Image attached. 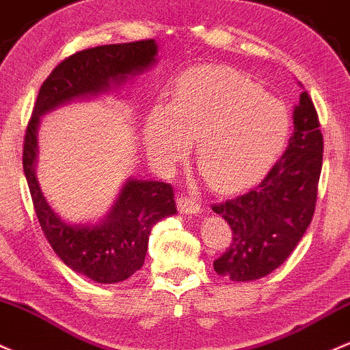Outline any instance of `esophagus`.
Here are the masks:
<instances>
[{"instance_id": "1", "label": "esophagus", "mask_w": 350, "mask_h": 350, "mask_svg": "<svg viewBox=\"0 0 350 350\" xmlns=\"http://www.w3.org/2000/svg\"><path fill=\"white\" fill-rule=\"evenodd\" d=\"M178 210L182 213H188V215H196L202 211V205L200 202H196L193 196H188V195H180L178 198Z\"/></svg>"}]
</instances>
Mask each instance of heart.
<instances>
[{"instance_id": "heart-1", "label": "heart", "mask_w": 350, "mask_h": 350, "mask_svg": "<svg viewBox=\"0 0 350 350\" xmlns=\"http://www.w3.org/2000/svg\"><path fill=\"white\" fill-rule=\"evenodd\" d=\"M291 131L286 105L228 68H198L176 81L170 105H157L145 120L147 150L163 167L190 154L206 182L234 191L260 180L284 150Z\"/></svg>"}]
</instances>
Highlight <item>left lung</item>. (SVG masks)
I'll use <instances>...</instances> for the list:
<instances>
[{
	"mask_svg": "<svg viewBox=\"0 0 350 350\" xmlns=\"http://www.w3.org/2000/svg\"><path fill=\"white\" fill-rule=\"evenodd\" d=\"M308 92L294 109V132L281 159L246 193L211 205L231 228V243L213 261L219 276L254 281L289 258L311 225L323 168V132Z\"/></svg>",
	"mask_w": 350,
	"mask_h": 350,
	"instance_id": "obj_1",
	"label": "left lung"
}]
</instances>
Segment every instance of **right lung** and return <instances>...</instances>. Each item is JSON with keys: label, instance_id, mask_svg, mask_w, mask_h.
Returning a JSON list of instances; mask_svg holds the SVG:
<instances>
[{"label": "right lung", "instance_id": "1", "mask_svg": "<svg viewBox=\"0 0 350 350\" xmlns=\"http://www.w3.org/2000/svg\"><path fill=\"white\" fill-rule=\"evenodd\" d=\"M154 39L105 44L61 61L42 82L23 144V168L42 233L70 269L89 280L113 284L144 266L148 234L159 219L176 213L174 188L154 180H131L109 217L97 226H70L51 210L34 175L39 116L76 97L107 90L155 62Z\"/></svg>", "mask_w": 350, "mask_h": 350}]
</instances>
